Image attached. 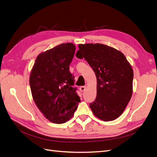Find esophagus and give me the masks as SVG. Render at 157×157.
I'll use <instances>...</instances> for the list:
<instances>
[{
  "label": "esophagus",
  "instance_id": "obj_1",
  "mask_svg": "<svg viewBox=\"0 0 157 157\" xmlns=\"http://www.w3.org/2000/svg\"><path fill=\"white\" fill-rule=\"evenodd\" d=\"M86 86H80V91L81 92H83L85 90H86Z\"/></svg>",
  "mask_w": 157,
  "mask_h": 157
}]
</instances>
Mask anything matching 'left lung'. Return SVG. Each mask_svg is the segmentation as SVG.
<instances>
[{
  "label": "left lung",
  "instance_id": "8db88e82",
  "mask_svg": "<svg viewBox=\"0 0 157 157\" xmlns=\"http://www.w3.org/2000/svg\"><path fill=\"white\" fill-rule=\"evenodd\" d=\"M76 57L84 58L97 78V96L90 103L94 115L103 121L116 119L132 94L134 73L122 52L102 44H79Z\"/></svg>",
  "mask_w": 157,
  "mask_h": 157
}]
</instances>
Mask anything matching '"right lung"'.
<instances>
[{
	"instance_id": "1",
	"label": "right lung",
	"mask_w": 157,
	"mask_h": 157,
	"mask_svg": "<svg viewBox=\"0 0 157 157\" xmlns=\"http://www.w3.org/2000/svg\"><path fill=\"white\" fill-rule=\"evenodd\" d=\"M75 52L73 43L56 46L37 56L31 73L34 101L47 119L56 124L69 121L80 101L69 71Z\"/></svg>"
}]
</instances>
